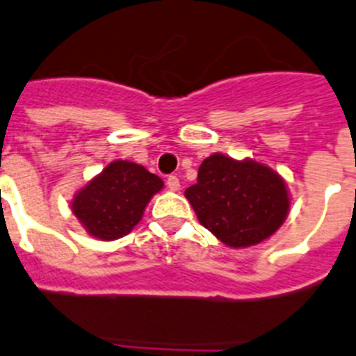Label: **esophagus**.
<instances>
[{
	"label": "esophagus",
	"instance_id": "34e87169",
	"mask_svg": "<svg viewBox=\"0 0 356 356\" xmlns=\"http://www.w3.org/2000/svg\"><path fill=\"white\" fill-rule=\"evenodd\" d=\"M167 186L170 191H179V189H181V182H179V179L175 177V175H170V177L167 179Z\"/></svg>",
	"mask_w": 356,
	"mask_h": 356
}]
</instances>
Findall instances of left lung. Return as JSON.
Wrapping results in <instances>:
<instances>
[{"label":"left lung","mask_w":356,"mask_h":356,"mask_svg":"<svg viewBox=\"0 0 356 356\" xmlns=\"http://www.w3.org/2000/svg\"><path fill=\"white\" fill-rule=\"evenodd\" d=\"M184 195L200 225L234 249L267 241L290 212L288 186L277 172L221 152L202 161L197 184Z\"/></svg>","instance_id":"obj_1"}]
</instances>
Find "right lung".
Returning <instances> with one entry per match:
<instances>
[{
  "label": "right lung",
  "mask_w": 356,
  "mask_h": 356,
  "mask_svg": "<svg viewBox=\"0 0 356 356\" xmlns=\"http://www.w3.org/2000/svg\"><path fill=\"white\" fill-rule=\"evenodd\" d=\"M163 186L161 179L142 165L115 159L75 193L72 212L91 237L115 241L137 227Z\"/></svg>",
  "instance_id": "add662e5"
}]
</instances>
